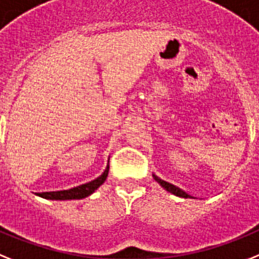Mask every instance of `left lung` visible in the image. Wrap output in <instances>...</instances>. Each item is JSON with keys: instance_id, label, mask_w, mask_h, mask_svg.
I'll use <instances>...</instances> for the list:
<instances>
[{"instance_id": "8db88e82", "label": "left lung", "mask_w": 259, "mask_h": 259, "mask_svg": "<svg viewBox=\"0 0 259 259\" xmlns=\"http://www.w3.org/2000/svg\"><path fill=\"white\" fill-rule=\"evenodd\" d=\"M152 177H154L155 181H156L157 184H160L161 188L165 189L167 192L172 193V194L177 195V197H181V198H193L192 195H189L188 193L184 192L183 189L177 188V186H175L173 184H169V183H167V181H164V180H161L160 177H157L156 175H152Z\"/></svg>"}]
</instances>
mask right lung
I'll list each match as a JSON object with an SVG mask.
<instances>
[{"label": "right lung", "instance_id": "add662e5", "mask_svg": "<svg viewBox=\"0 0 259 259\" xmlns=\"http://www.w3.org/2000/svg\"><path fill=\"white\" fill-rule=\"evenodd\" d=\"M109 163V160H108ZM108 172H109V164L107 165L104 172L98 177V179L92 180L90 183L83 184V185L76 186V188L69 189V190H60V192H46V193H37V195L41 198H46V199H52V201H67V199H82V198H86L89 195H91L92 193L95 192L96 189L100 185L104 184V181L107 180Z\"/></svg>", "mask_w": 259, "mask_h": 259}]
</instances>
